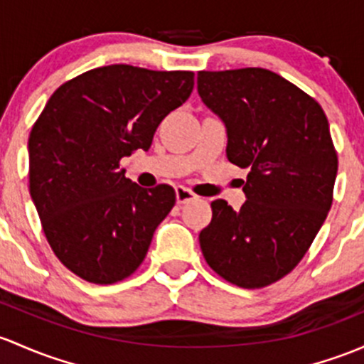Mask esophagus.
<instances>
[{
    "label": "esophagus",
    "mask_w": 364,
    "mask_h": 364,
    "mask_svg": "<svg viewBox=\"0 0 364 364\" xmlns=\"http://www.w3.org/2000/svg\"><path fill=\"white\" fill-rule=\"evenodd\" d=\"M193 198H197V195L192 190L181 185L176 186V200H178V204H186V202L193 200Z\"/></svg>",
    "instance_id": "34e87169"
}]
</instances>
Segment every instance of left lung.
<instances>
[{"label": "left lung", "instance_id": "1", "mask_svg": "<svg viewBox=\"0 0 364 364\" xmlns=\"http://www.w3.org/2000/svg\"><path fill=\"white\" fill-rule=\"evenodd\" d=\"M197 89L227 125L228 160L250 169L239 211L211 202L202 255L230 284L265 288L300 263L333 202L338 156L328 118L316 99L263 68L198 71Z\"/></svg>", "mask_w": 364, "mask_h": 364}]
</instances>
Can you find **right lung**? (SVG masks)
<instances>
[{
  "label": "right lung",
  "instance_id": "add662e5",
  "mask_svg": "<svg viewBox=\"0 0 364 364\" xmlns=\"http://www.w3.org/2000/svg\"><path fill=\"white\" fill-rule=\"evenodd\" d=\"M193 71L112 64L68 80L29 134V193L45 237L66 269L94 284L124 281L143 263L176 204L169 185L141 188L120 160L193 90Z\"/></svg>",
  "mask_w": 364,
  "mask_h": 364
}]
</instances>
